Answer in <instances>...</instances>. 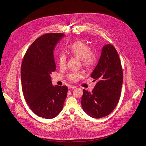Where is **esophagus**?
I'll return each mask as SVG.
<instances>
[{
    "label": "esophagus",
    "mask_w": 146,
    "mask_h": 146,
    "mask_svg": "<svg viewBox=\"0 0 146 146\" xmlns=\"http://www.w3.org/2000/svg\"><path fill=\"white\" fill-rule=\"evenodd\" d=\"M68 88H69V89H74V88H76V86H69V87H68Z\"/></svg>",
    "instance_id": "obj_1"
}]
</instances>
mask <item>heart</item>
I'll return each mask as SVG.
<instances>
[{
	"label": "heart",
	"mask_w": 146,
	"mask_h": 146,
	"mask_svg": "<svg viewBox=\"0 0 146 146\" xmlns=\"http://www.w3.org/2000/svg\"><path fill=\"white\" fill-rule=\"evenodd\" d=\"M68 54L73 57L80 59L83 66L87 68H90L94 66L97 62L96 53L90 50V46L85 42L77 41L72 43L68 50ZM67 58L64 54H60L58 59V64L60 69H64L66 67ZM83 76L82 72H72L69 73L67 77L69 80L73 82H77Z\"/></svg>",
	"instance_id": "heart-1"
}]
</instances>
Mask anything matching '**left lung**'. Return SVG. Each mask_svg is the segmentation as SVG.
<instances>
[{"label":"left lung","instance_id":"obj_1","mask_svg":"<svg viewBox=\"0 0 146 146\" xmlns=\"http://www.w3.org/2000/svg\"><path fill=\"white\" fill-rule=\"evenodd\" d=\"M91 77L97 83L91 92L83 90L82 108L92 117L107 116L116 107L123 83L121 62L112 45L103 46L98 63Z\"/></svg>","mask_w":146,"mask_h":146}]
</instances>
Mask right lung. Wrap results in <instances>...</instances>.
<instances>
[{
	"mask_svg": "<svg viewBox=\"0 0 146 146\" xmlns=\"http://www.w3.org/2000/svg\"><path fill=\"white\" fill-rule=\"evenodd\" d=\"M64 36L49 33L38 38L26 52L21 64L24 98L34 113L46 119L59 115L67 97V86H52L50 77L56 70L54 50Z\"/></svg>",
	"mask_w": 146,
	"mask_h": 146,
	"instance_id": "obj_1",
	"label": "right lung"
}]
</instances>
